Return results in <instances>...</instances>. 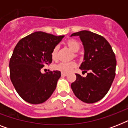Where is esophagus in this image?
<instances>
[{
	"label": "esophagus",
	"mask_w": 128,
	"mask_h": 128,
	"mask_svg": "<svg viewBox=\"0 0 128 128\" xmlns=\"http://www.w3.org/2000/svg\"><path fill=\"white\" fill-rule=\"evenodd\" d=\"M62 76H68V74H67V73H65V72H62Z\"/></svg>",
	"instance_id": "34e87169"
}]
</instances>
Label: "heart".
Wrapping results in <instances>:
<instances>
[{
	"label": "heart",
	"mask_w": 128,
	"mask_h": 128,
	"mask_svg": "<svg viewBox=\"0 0 128 128\" xmlns=\"http://www.w3.org/2000/svg\"><path fill=\"white\" fill-rule=\"evenodd\" d=\"M68 45L70 50L74 52H77L80 48L79 43L77 41L74 40H70L68 42ZM57 52H58V47L56 46L53 49L52 52V58L53 60H55L56 58ZM76 66V62H74V61H72V62H62L56 65V68L57 70H60L62 72H69L73 68H75Z\"/></svg>",
	"instance_id": "obj_1"
}]
</instances>
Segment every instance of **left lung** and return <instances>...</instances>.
Masks as SVG:
<instances>
[{
    "instance_id": "left-lung-1",
    "label": "left lung",
    "mask_w": 128,
    "mask_h": 128,
    "mask_svg": "<svg viewBox=\"0 0 128 128\" xmlns=\"http://www.w3.org/2000/svg\"><path fill=\"white\" fill-rule=\"evenodd\" d=\"M84 46V62L80 66L86 77L76 74L71 88L76 97L86 103H95L109 91L115 78L116 60L110 44L103 36L88 30L73 33Z\"/></svg>"
}]
</instances>
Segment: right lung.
I'll use <instances>...</instances> for the list:
<instances>
[{
    "label": "right lung",
    "instance_id": "add662e5",
    "mask_svg": "<svg viewBox=\"0 0 128 128\" xmlns=\"http://www.w3.org/2000/svg\"><path fill=\"white\" fill-rule=\"evenodd\" d=\"M64 37L38 31L21 39L15 46L9 62L10 77L17 93L27 102L43 103L56 89L61 72L42 74L41 69L51 64L52 50Z\"/></svg>",
    "mask_w": 128,
    "mask_h": 128
}]
</instances>
